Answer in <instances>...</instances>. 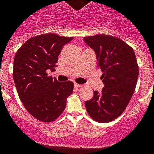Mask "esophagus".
Instances as JSON below:
<instances>
[{"label": "esophagus", "instance_id": "obj_1", "mask_svg": "<svg viewBox=\"0 0 154 154\" xmlns=\"http://www.w3.org/2000/svg\"><path fill=\"white\" fill-rule=\"evenodd\" d=\"M74 87H75L76 88H81L82 87V85H79V84H74Z\"/></svg>", "mask_w": 154, "mask_h": 154}]
</instances>
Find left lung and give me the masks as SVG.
I'll return each instance as SVG.
<instances>
[{
	"label": "left lung",
	"mask_w": 154,
	"mask_h": 154,
	"mask_svg": "<svg viewBox=\"0 0 154 154\" xmlns=\"http://www.w3.org/2000/svg\"><path fill=\"white\" fill-rule=\"evenodd\" d=\"M84 41L95 53L105 85L85 101L86 110L94 121L111 122L125 111L135 91L139 75L136 55L128 44L109 35L85 37Z\"/></svg>",
	"instance_id": "1"
}]
</instances>
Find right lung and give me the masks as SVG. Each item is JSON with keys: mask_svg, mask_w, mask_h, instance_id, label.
<instances>
[{"mask_svg": "<svg viewBox=\"0 0 154 154\" xmlns=\"http://www.w3.org/2000/svg\"><path fill=\"white\" fill-rule=\"evenodd\" d=\"M73 38L54 33L39 35L27 40L16 53L13 78L18 96L26 110L40 121L57 119L73 93V82H59L47 73L55 70L63 46Z\"/></svg>", "mask_w": 154, "mask_h": 154, "instance_id": "add662e5", "label": "right lung"}]
</instances>
